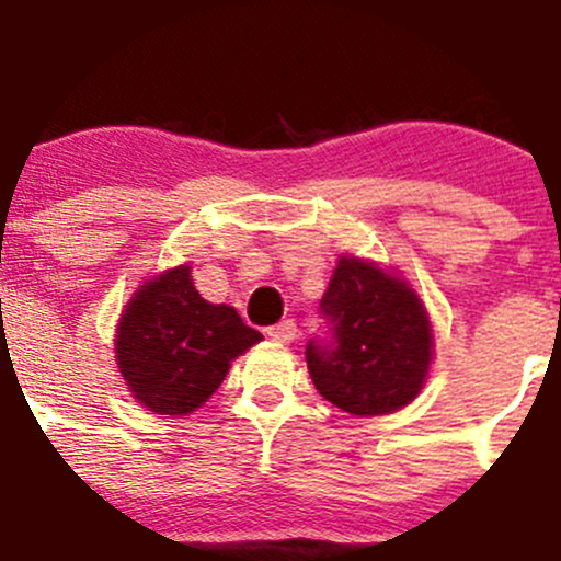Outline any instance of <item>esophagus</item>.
Wrapping results in <instances>:
<instances>
[{
  "label": "esophagus",
  "mask_w": 561,
  "mask_h": 561,
  "mask_svg": "<svg viewBox=\"0 0 561 561\" xmlns=\"http://www.w3.org/2000/svg\"><path fill=\"white\" fill-rule=\"evenodd\" d=\"M268 336L274 339V342H293V339L298 336L296 320H282V322H276V325L268 328Z\"/></svg>",
  "instance_id": "1"
}]
</instances>
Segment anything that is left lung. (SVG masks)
<instances>
[{"mask_svg":"<svg viewBox=\"0 0 561 561\" xmlns=\"http://www.w3.org/2000/svg\"><path fill=\"white\" fill-rule=\"evenodd\" d=\"M320 314L322 333L309 339L307 366L322 399L360 417L415 399L432 364V325L407 282L342 257Z\"/></svg>","mask_w":561,"mask_h":561,"instance_id":"obj_1","label":"left lung"}]
</instances>
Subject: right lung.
Returning a JSON list of instances; mask_svg holds the SVG:
<instances>
[{
  "label": "right lung",
  "instance_id": "obj_1",
  "mask_svg": "<svg viewBox=\"0 0 561 561\" xmlns=\"http://www.w3.org/2000/svg\"><path fill=\"white\" fill-rule=\"evenodd\" d=\"M260 339L233 307L201 298L190 265H179L140 285L127 304L116 360L140 404L157 415H184L222 386L230 360Z\"/></svg>",
  "mask_w": 561,
  "mask_h": 561
}]
</instances>
